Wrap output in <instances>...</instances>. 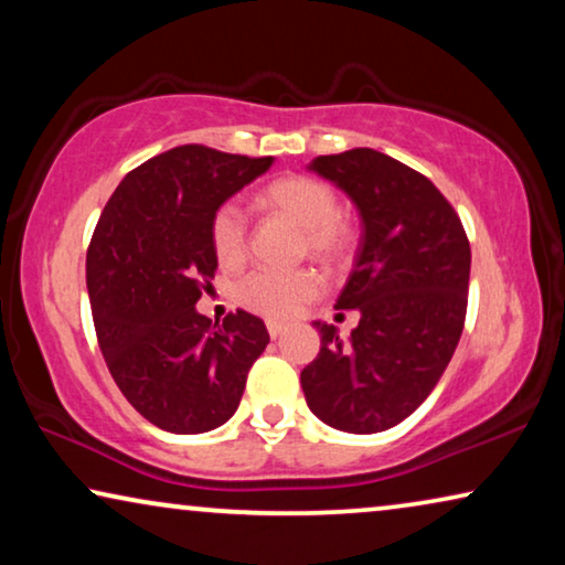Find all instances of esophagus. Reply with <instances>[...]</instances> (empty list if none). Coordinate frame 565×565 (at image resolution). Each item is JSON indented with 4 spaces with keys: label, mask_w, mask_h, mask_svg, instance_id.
<instances>
[{
    "label": "esophagus",
    "mask_w": 565,
    "mask_h": 565,
    "mask_svg": "<svg viewBox=\"0 0 565 565\" xmlns=\"http://www.w3.org/2000/svg\"><path fill=\"white\" fill-rule=\"evenodd\" d=\"M267 331H269V337L277 339V337L285 334V327H282V323H277V321H267Z\"/></svg>",
    "instance_id": "obj_1"
}]
</instances>
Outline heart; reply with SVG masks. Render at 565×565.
Here are the masks:
<instances>
[{
	"mask_svg": "<svg viewBox=\"0 0 565 565\" xmlns=\"http://www.w3.org/2000/svg\"><path fill=\"white\" fill-rule=\"evenodd\" d=\"M262 203L303 228V252L311 257L342 262L352 249V228L339 215L337 192L327 182L306 174H290L262 190ZM211 246L223 267H238L249 254V223L242 205L228 200L211 218ZM321 292V277L313 269H254L238 280L236 300L246 311L265 319L288 321Z\"/></svg>",
	"mask_w": 565,
	"mask_h": 565,
	"instance_id": "1",
	"label": "heart"
}]
</instances>
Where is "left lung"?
Wrapping results in <instances>:
<instances>
[{
  "label": "left lung",
  "instance_id": "1",
  "mask_svg": "<svg viewBox=\"0 0 565 565\" xmlns=\"http://www.w3.org/2000/svg\"><path fill=\"white\" fill-rule=\"evenodd\" d=\"M311 169L360 211V249L337 300L360 323L350 339L313 323L321 350L300 385L323 424L373 435L414 414L450 365L466 323L470 244L443 192L388 153L352 149L316 157Z\"/></svg>",
  "mask_w": 565,
  "mask_h": 565
}]
</instances>
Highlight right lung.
I'll list each match as a JSON object with an SVG mask.
<instances>
[{
  "label": "right lung",
  "mask_w": 565,
  "mask_h": 565,
  "mask_svg": "<svg viewBox=\"0 0 565 565\" xmlns=\"http://www.w3.org/2000/svg\"><path fill=\"white\" fill-rule=\"evenodd\" d=\"M273 157L188 143L143 161L107 200L87 249L99 350L122 396L153 427L200 435L226 424L269 334L257 316L198 313L218 259L215 207L265 174Z\"/></svg>",
  "instance_id": "right-lung-1"
}]
</instances>
